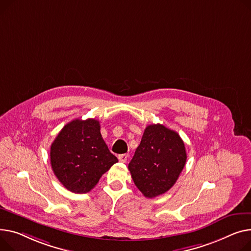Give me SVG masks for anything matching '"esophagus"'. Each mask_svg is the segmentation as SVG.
<instances>
[{
  "mask_svg": "<svg viewBox=\"0 0 251 251\" xmlns=\"http://www.w3.org/2000/svg\"><path fill=\"white\" fill-rule=\"evenodd\" d=\"M127 158H128V154H120V155H118V159L121 162H126Z\"/></svg>",
  "mask_w": 251,
  "mask_h": 251,
  "instance_id": "obj_1",
  "label": "esophagus"
}]
</instances>
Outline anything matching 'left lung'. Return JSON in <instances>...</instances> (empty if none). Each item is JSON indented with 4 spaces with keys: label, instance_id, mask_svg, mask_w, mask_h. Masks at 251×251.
<instances>
[{
    "label": "left lung",
    "instance_id": "1",
    "mask_svg": "<svg viewBox=\"0 0 251 251\" xmlns=\"http://www.w3.org/2000/svg\"><path fill=\"white\" fill-rule=\"evenodd\" d=\"M185 143L174 130L161 124L148 125L128 164L135 186L146 198L168 192L185 168Z\"/></svg>",
    "mask_w": 251,
    "mask_h": 251
}]
</instances>
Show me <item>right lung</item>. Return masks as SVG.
Wrapping results in <instances>:
<instances>
[{
	"mask_svg": "<svg viewBox=\"0 0 251 251\" xmlns=\"http://www.w3.org/2000/svg\"><path fill=\"white\" fill-rule=\"evenodd\" d=\"M95 119H75L66 124L50 147L52 171L65 189L86 194L118 161L110 152Z\"/></svg>",
	"mask_w": 251,
	"mask_h": 251,
	"instance_id": "1",
	"label": "right lung"
}]
</instances>
